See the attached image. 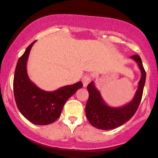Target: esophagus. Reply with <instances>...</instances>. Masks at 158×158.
Returning a JSON list of instances; mask_svg holds the SVG:
<instances>
[{"label":"esophagus","instance_id":"esophagus-1","mask_svg":"<svg viewBox=\"0 0 158 158\" xmlns=\"http://www.w3.org/2000/svg\"><path fill=\"white\" fill-rule=\"evenodd\" d=\"M91 79H92L91 76L89 75V74H86V75L83 77L82 82H83V85H84V87H87V85L89 84L90 81H91Z\"/></svg>","mask_w":158,"mask_h":158}]
</instances>
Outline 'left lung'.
Wrapping results in <instances>:
<instances>
[{"label": "left lung", "mask_w": 158, "mask_h": 158, "mask_svg": "<svg viewBox=\"0 0 158 158\" xmlns=\"http://www.w3.org/2000/svg\"><path fill=\"white\" fill-rule=\"evenodd\" d=\"M131 58L138 64L141 77L135 97L128 104L122 107H110L102 99L94 81L89 83L87 87L89 97L85 106V114L89 123L95 128L102 130L114 129L129 120L137 111L142 99L146 73L140 57L138 55H135Z\"/></svg>", "instance_id": "obj_1"}]
</instances>
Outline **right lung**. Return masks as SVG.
<instances>
[{"mask_svg":"<svg viewBox=\"0 0 158 158\" xmlns=\"http://www.w3.org/2000/svg\"><path fill=\"white\" fill-rule=\"evenodd\" d=\"M33 41L27 47L16 65L13 80L14 97L18 108L29 121L35 125H48L59 118L67 100L83 86L81 81L61 87L54 91L40 89L30 81L27 63Z\"/></svg>","mask_w":158,"mask_h":158,"instance_id":"right-lung-1","label":"right lung"}]
</instances>
